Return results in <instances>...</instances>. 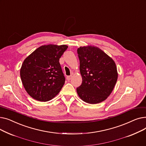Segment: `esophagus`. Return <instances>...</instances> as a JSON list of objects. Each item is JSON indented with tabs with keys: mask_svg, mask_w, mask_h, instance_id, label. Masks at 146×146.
I'll return each instance as SVG.
<instances>
[{
	"mask_svg": "<svg viewBox=\"0 0 146 146\" xmlns=\"http://www.w3.org/2000/svg\"><path fill=\"white\" fill-rule=\"evenodd\" d=\"M72 75H70V76H67V80L68 81L70 80H71V79H72Z\"/></svg>",
	"mask_w": 146,
	"mask_h": 146,
	"instance_id": "34e87169",
	"label": "esophagus"
}]
</instances>
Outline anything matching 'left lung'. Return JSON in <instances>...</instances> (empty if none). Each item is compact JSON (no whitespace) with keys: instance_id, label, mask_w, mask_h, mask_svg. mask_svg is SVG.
Returning a JSON list of instances; mask_svg holds the SVG:
<instances>
[{"instance_id":"1","label":"left lung","mask_w":146,"mask_h":146,"mask_svg":"<svg viewBox=\"0 0 146 146\" xmlns=\"http://www.w3.org/2000/svg\"><path fill=\"white\" fill-rule=\"evenodd\" d=\"M82 85L76 89L82 100L90 104L100 103L108 98L118 79L117 68L113 59L95 46L78 49Z\"/></svg>"}]
</instances>
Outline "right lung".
Returning <instances> with one entry per match:
<instances>
[{
    "instance_id": "obj_1",
    "label": "right lung",
    "mask_w": 146,
    "mask_h": 146,
    "mask_svg": "<svg viewBox=\"0 0 146 146\" xmlns=\"http://www.w3.org/2000/svg\"><path fill=\"white\" fill-rule=\"evenodd\" d=\"M66 45H44L36 48L23 62L20 76L27 92L40 102L54 98L63 88L65 78L59 60Z\"/></svg>"
}]
</instances>
